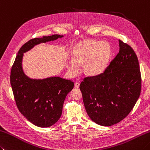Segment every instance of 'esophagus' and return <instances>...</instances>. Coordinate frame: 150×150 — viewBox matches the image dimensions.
I'll use <instances>...</instances> for the list:
<instances>
[{"label": "esophagus", "instance_id": "obj_1", "mask_svg": "<svg viewBox=\"0 0 150 150\" xmlns=\"http://www.w3.org/2000/svg\"><path fill=\"white\" fill-rule=\"evenodd\" d=\"M79 86H80V83H79V82H78V81H76L75 83V87L79 88Z\"/></svg>", "mask_w": 150, "mask_h": 150}]
</instances>
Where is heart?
Masks as SVG:
<instances>
[{
	"mask_svg": "<svg viewBox=\"0 0 150 150\" xmlns=\"http://www.w3.org/2000/svg\"><path fill=\"white\" fill-rule=\"evenodd\" d=\"M110 55L111 49L108 43L86 40L79 44L73 52V59L67 64V71L71 76H75L80 71V64L84 63V71L88 75H100L106 69Z\"/></svg>",
	"mask_w": 150,
	"mask_h": 150,
	"instance_id": "b5f03b06",
	"label": "heart"
}]
</instances>
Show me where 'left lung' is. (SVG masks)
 <instances>
[{
  "instance_id": "left-lung-1",
  "label": "left lung",
  "mask_w": 150,
  "mask_h": 150,
  "mask_svg": "<svg viewBox=\"0 0 150 150\" xmlns=\"http://www.w3.org/2000/svg\"><path fill=\"white\" fill-rule=\"evenodd\" d=\"M119 52L100 75L80 84L90 118L102 126L122 121L133 109L141 90L139 60L131 47L119 40Z\"/></svg>"
}]
</instances>
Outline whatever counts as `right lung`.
I'll use <instances>...</instances> for the list:
<instances>
[{"instance_id": "obj_1", "label": "right lung", "mask_w": 150, "mask_h": 150, "mask_svg": "<svg viewBox=\"0 0 150 150\" xmlns=\"http://www.w3.org/2000/svg\"><path fill=\"white\" fill-rule=\"evenodd\" d=\"M58 34L34 38L23 45L11 67L10 83L20 112L32 124L48 127L57 123L62 113L64 100L73 88L74 83L60 77L43 79L28 77L23 71V53L35 45L62 38Z\"/></svg>"}]
</instances>
